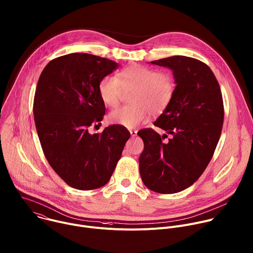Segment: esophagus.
<instances>
[{
	"instance_id": "1",
	"label": "esophagus",
	"mask_w": 253,
	"mask_h": 253,
	"mask_svg": "<svg viewBox=\"0 0 253 253\" xmlns=\"http://www.w3.org/2000/svg\"><path fill=\"white\" fill-rule=\"evenodd\" d=\"M131 137H136L137 136V131L136 130H130Z\"/></svg>"
}]
</instances>
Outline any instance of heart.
<instances>
[{"label":"heart","mask_w":253,"mask_h":253,"mask_svg":"<svg viewBox=\"0 0 253 253\" xmlns=\"http://www.w3.org/2000/svg\"><path fill=\"white\" fill-rule=\"evenodd\" d=\"M175 81L168 72L157 71L141 64H131L117 72L115 77L106 76L98 84V93L103 104L116 107L123 93L129 96L131 105L109 113L110 124L134 128L147 121L150 115L163 113L171 104L175 94Z\"/></svg>","instance_id":"1"}]
</instances>
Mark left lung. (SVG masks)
I'll list each match as a JSON object with an SVG mask.
<instances>
[{"label": "left lung", "mask_w": 253, "mask_h": 253, "mask_svg": "<svg viewBox=\"0 0 253 253\" xmlns=\"http://www.w3.org/2000/svg\"><path fill=\"white\" fill-rule=\"evenodd\" d=\"M151 63L173 70V100L154 123L171 138L163 142L153 129L138 132L144 141L140 175L151 191L175 194L192 186L212 158L223 124L222 95L213 72L199 59L175 55Z\"/></svg>", "instance_id": "obj_1"}]
</instances>
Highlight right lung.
<instances>
[{
	"label": "right lung",
	"instance_id": "obj_1",
	"mask_svg": "<svg viewBox=\"0 0 253 253\" xmlns=\"http://www.w3.org/2000/svg\"><path fill=\"white\" fill-rule=\"evenodd\" d=\"M117 67L108 58L74 52L50 60L39 78L34 99L39 139L53 171L74 189L106 185L130 138L120 125L88 132L105 114L98 84Z\"/></svg>",
	"mask_w": 253,
	"mask_h": 253
}]
</instances>
